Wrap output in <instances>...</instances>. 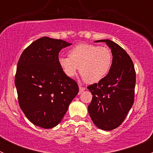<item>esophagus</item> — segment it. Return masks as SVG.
Here are the masks:
<instances>
[{
    "label": "esophagus",
    "mask_w": 153,
    "mask_h": 153,
    "mask_svg": "<svg viewBox=\"0 0 153 153\" xmlns=\"http://www.w3.org/2000/svg\"><path fill=\"white\" fill-rule=\"evenodd\" d=\"M84 90H85V87H84V86L79 85V92H82Z\"/></svg>",
    "instance_id": "obj_1"
}]
</instances>
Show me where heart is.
Returning <instances> with one entry per match:
<instances>
[{
  "instance_id": "heart-1",
  "label": "heart",
  "mask_w": 153,
  "mask_h": 153,
  "mask_svg": "<svg viewBox=\"0 0 153 153\" xmlns=\"http://www.w3.org/2000/svg\"><path fill=\"white\" fill-rule=\"evenodd\" d=\"M112 61V52L107 47L87 44L73 47L69 56L58 58V64L67 76L74 77L79 69L89 84L102 80L109 72Z\"/></svg>"
}]
</instances>
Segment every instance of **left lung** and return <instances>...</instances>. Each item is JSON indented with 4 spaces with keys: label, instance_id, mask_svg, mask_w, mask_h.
<instances>
[{
    "label": "left lung",
    "instance_id": "8db88e82",
    "mask_svg": "<svg viewBox=\"0 0 153 153\" xmlns=\"http://www.w3.org/2000/svg\"><path fill=\"white\" fill-rule=\"evenodd\" d=\"M111 48L112 63L107 75L87 89L92 95L88 112L96 126L112 130L123 123L133 105L136 73L126 51L110 40H100Z\"/></svg>",
    "mask_w": 153,
    "mask_h": 153
}]
</instances>
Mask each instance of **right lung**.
Returning <instances> with one entry per match:
<instances>
[{"label": "right lung", "instance_id": "obj_1", "mask_svg": "<svg viewBox=\"0 0 153 153\" xmlns=\"http://www.w3.org/2000/svg\"><path fill=\"white\" fill-rule=\"evenodd\" d=\"M69 45L43 37L26 48L18 60L15 76L18 104L26 117L40 127L59 124L79 91L76 81L58 64L60 51Z\"/></svg>", "mask_w": 153, "mask_h": 153}]
</instances>
